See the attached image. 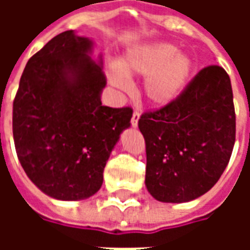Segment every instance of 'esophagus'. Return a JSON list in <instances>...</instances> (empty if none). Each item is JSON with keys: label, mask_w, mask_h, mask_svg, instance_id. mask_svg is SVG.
<instances>
[{"label": "esophagus", "mask_w": 250, "mask_h": 250, "mask_svg": "<svg viewBox=\"0 0 250 250\" xmlns=\"http://www.w3.org/2000/svg\"><path fill=\"white\" fill-rule=\"evenodd\" d=\"M139 118H141V114L138 111H134L132 118H131V125L132 127H138V120H139Z\"/></svg>", "instance_id": "1"}]
</instances>
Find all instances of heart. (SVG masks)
<instances>
[{"label": "heart", "instance_id": "heart-1", "mask_svg": "<svg viewBox=\"0 0 250 250\" xmlns=\"http://www.w3.org/2000/svg\"><path fill=\"white\" fill-rule=\"evenodd\" d=\"M193 71V60L168 42H152L128 52L118 65L109 66L108 80L114 87L127 91V76H146L143 93L155 107L173 103L184 92Z\"/></svg>", "mask_w": 250, "mask_h": 250}]
</instances>
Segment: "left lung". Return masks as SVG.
Wrapping results in <instances>:
<instances>
[{"mask_svg": "<svg viewBox=\"0 0 250 250\" xmlns=\"http://www.w3.org/2000/svg\"><path fill=\"white\" fill-rule=\"evenodd\" d=\"M146 188L161 202L182 204L213 188L229 163L236 114L229 75L209 65L173 103L142 115Z\"/></svg>", "mask_w": 250, "mask_h": 250, "instance_id": "1", "label": "left lung"}]
</instances>
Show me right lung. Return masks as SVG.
Returning a JSON list of instances; mask_svg holds the SVG:
<instances>
[{"instance_id": "1", "label": "right lung", "mask_w": 250, "mask_h": 250, "mask_svg": "<svg viewBox=\"0 0 250 250\" xmlns=\"http://www.w3.org/2000/svg\"><path fill=\"white\" fill-rule=\"evenodd\" d=\"M93 41L62 32L30 57L13 102V139L28 178L60 201L98 193L130 107L102 104L105 76Z\"/></svg>"}]
</instances>
